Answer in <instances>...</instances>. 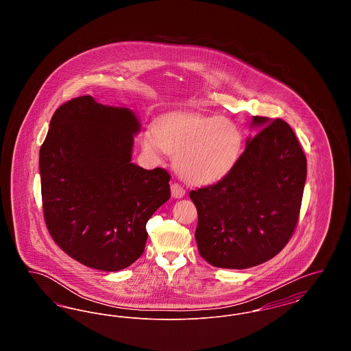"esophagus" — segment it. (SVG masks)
<instances>
[{
  "instance_id": "esophagus-1",
  "label": "esophagus",
  "mask_w": 351,
  "mask_h": 351,
  "mask_svg": "<svg viewBox=\"0 0 351 351\" xmlns=\"http://www.w3.org/2000/svg\"><path fill=\"white\" fill-rule=\"evenodd\" d=\"M171 195L175 199H180L185 195V189L179 183L171 184Z\"/></svg>"
}]
</instances>
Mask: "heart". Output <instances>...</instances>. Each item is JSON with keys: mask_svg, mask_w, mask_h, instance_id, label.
<instances>
[{"mask_svg": "<svg viewBox=\"0 0 351 351\" xmlns=\"http://www.w3.org/2000/svg\"><path fill=\"white\" fill-rule=\"evenodd\" d=\"M142 149L152 156L168 152L175 167L189 183H215L233 168L242 147V134L222 117L171 116L155 132L141 136Z\"/></svg>", "mask_w": 351, "mask_h": 351, "instance_id": "b5f03b06", "label": "heart"}]
</instances>
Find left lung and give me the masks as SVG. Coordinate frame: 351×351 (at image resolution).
I'll use <instances>...</instances> for the list:
<instances>
[{
	"label": "left lung",
	"instance_id": "obj_1",
	"mask_svg": "<svg viewBox=\"0 0 351 351\" xmlns=\"http://www.w3.org/2000/svg\"><path fill=\"white\" fill-rule=\"evenodd\" d=\"M262 129L217 183L189 192L199 213L201 256L219 268L254 267L283 250L300 217L306 158L280 118H252Z\"/></svg>",
	"mask_w": 351,
	"mask_h": 351
}]
</instances>
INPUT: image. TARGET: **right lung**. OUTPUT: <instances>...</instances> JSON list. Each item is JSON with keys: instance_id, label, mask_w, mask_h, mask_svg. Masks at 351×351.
Returning a JSON list of instances; mask_svg holds the SVG:
<instances>
[{"instance_id": "1", "label": "right lung", "mask_w": 351, "mask_h": 351, "mask_svg": "<svg viewBox=\"0 0 351 351\" xmlns=\"http://www.w3.org/2000/svg\"><path fill=\"white\" fill-rule=\"evenodd\" d=\"M139 123L126 108L82 96L60 105L40 146L43 217L53 242L84 266L129 267L146 223L171 196V175L132 163Z\"/></svg>"}]
</instances>
